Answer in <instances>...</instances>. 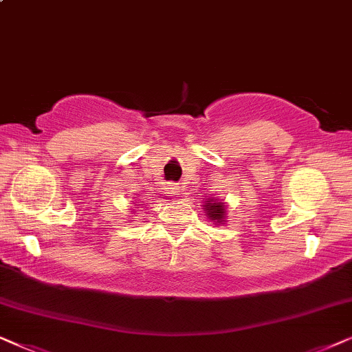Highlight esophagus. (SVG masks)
I'll list each match as a JSON object with an SVG mask.
<instances>
[{"instance_id":"1","label":"esophagus","mask_w":352,"mask_h":352,"mask_svg":"<svg viewBox=\"0 0 352 352\" xmlns=\"http://www.w3.org/2000/svg\"><path fill=\"white\" fill-rule=\"evenodd\" d=\"M180 190H182V186H180V185H175V184L167 185V191H168V195H179V193H180Z\"/></svg>"}]
</instances>
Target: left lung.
Wrapping results in <instances>:
<instances>
[{
    "instance_id": "left-lung-1",
    "label": "left lung",
    "mask_w": 352,
    "mask_h": 352,
    "mask_svg": "<svg viewBox=\"0 0 352 352\" xmlns=\"http://www.w3.org/2000/svg\"><path fill=\"white\" fill-rule=\"evenodd\" d=\"M204 209L206 212H208V217L210 220H214V222L217 223H222L223 219H225V204L223 203H217V201H208V203L204 204Z\"/></svg>"
}]
</instances>
